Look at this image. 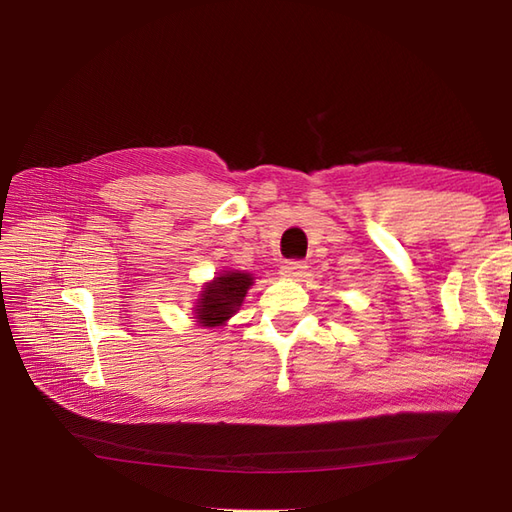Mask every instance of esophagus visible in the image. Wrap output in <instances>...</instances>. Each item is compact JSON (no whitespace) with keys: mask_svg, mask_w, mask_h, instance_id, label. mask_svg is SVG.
Segmentation results:
<instances>
[{"mask_svg":"<svg viewBox=\"0 0 512 512\" xmlns=\"http://www.w3.org/2000/svg\"><path fill=\"white\" fill-rule=\"evenodd\" d=\"M305 269H307V265L301 260H286L280 267V275L284 277V280H299V277L305 275Z\"/></svg>","mask_w":512,"mask_h":512,"instance_id":"obj_1","label":"esophagus"}]
</instances>
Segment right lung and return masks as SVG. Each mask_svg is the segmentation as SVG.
<instances>
[{
  "mask_svg": "<svg viewBox=\"0 0 512 512\" xmlns=\"http://www.w3.org/2000/svg\"><path fill=\"white\" fill-rule=\"evenodd\" d=\"M254 277L243 271H224L200 290L194 318L200 327H220L241 307Z\"/></svg>",
  "mask_w": 512,
  "mask_h": 512,
  "instance_id": "obj_1",
  "label": "right lung"
}]
</instances>
